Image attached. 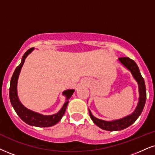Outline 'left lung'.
I'll list each match as a JSON object with an SVG mask.
<instances>
[{
  "mask_svg": "<svg viewBox=\"0 0 155 155\" xmlns=\"http://www.w3.org/2000/svg\"><path fill=\"white\" fill-rule=\"evenodd\" d=\"M118 60L125 68H127L131 72L134 78L137 81L139 85V98L136 109L132 114L127 116L126 117L120 118V119L114 120L112 121H107L95 118V116L92 115L91 111L89 110L90 116H91V119L93 120L95 125H97L104 130L110 131L122 130V129L129 127V126L134 123L137 118H139V116H140V114H142L147 99L146 87H145L144 78H142L136 62L129 57H120V58H118Z\"/></svg>",
  "mask_w": 155,
  "mask_h": 155,
  "instance_id": "left-lung-1",
  "label": "left lung"
}]
</instances>
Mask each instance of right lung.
I'll return each instance as SVG.
<instances>
[{
	"label": "right lung",
	"mask_w": 155,
	"mask_h": 155,
	"mask_svg": "<svg viewBox=\"0 0 155 155\" xmlns=\"http://www.w3.org/2000/svg\"><path fill=\"white\" fill-rule=\"evenodd\" d=\"M34 49V48H31L28 49L25 52V54L22 57L21 62L17 67L14 72H13L11 80L10 88H9V97H10L11 105L14 108L15 111L21 118V119L24 121L25 123L28 124V125L34 126V127H49L55 125L60 121L61 118L65 113L69 100H70L72 95L74 92V90H66L62 93V95H64L66 97V102L63 105L60 111L57 113V114H53V115H42V114H40L39 113L32 111V110L28 109L26 107L23 106L21 103L19 101L18 95H17V83H18L19 74H20L21 70L23 64L24 63L25 59Z\"/></svg>",
	"instance_id": "add662e5"
}]
</instances>
